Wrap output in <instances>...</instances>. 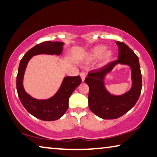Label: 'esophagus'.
Returning <instances> with one entry per match:
<instances>
[{
    "label": "esophagus",
    "instance_id": "34e87169",
    "mask_svg": "<svg viewBox=\"0 0 157 157\" xmlns=\"http://www.w3.org/2000/svg\"><path fill=\"white\" fill-rule=\"evenodd\" d=\"M80 76H81V80H82V81H85V79H86V74H85V73H81V74H80Z\"/></svg>",
    "mask_w": 157,
    "mask_h": 157
}]
</instances>
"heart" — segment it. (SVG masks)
<instances>
[{"mask_svg":"<svg viewBox=\"0 0 157 157\" xmlns=\"http://www.w3.org/2000/svg\"><path fill=\"white\" fill-rule=\"evenodd\" d=\"M112 51L111 49H106V47L103 45H97L93 48L87 54V59L90 60H97L101 58L103 61L106 62L112 57Z\"/></svg>","mask_w":157,"mask_h":157,"instance_id":"1","label":"heart"}]
</instances>
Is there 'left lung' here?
<instances>
[{
  "mask_svg": "<svg viewBox=\"0 0 157 157\" xmlns=\"http://www.w3.org/2000/svg\"><path fill=\"white\" fill-rule=\"evenodd\" d=\"M116 43L119 47L118 60L98 70L89 71L85 80V83L90 87L89 108L94 114L103 119H118L127 113L139 100L142 88V76L138 56L126 44L119 41ZM119 64L130 67L132 86L124 94L117 95L106 90L105 79Z\"/></svg>",
  "mask_w": 157,
  "mask_h": 157,
  "instance_id": "8db88e82",
  "label": "left lung"
}]
</instances>
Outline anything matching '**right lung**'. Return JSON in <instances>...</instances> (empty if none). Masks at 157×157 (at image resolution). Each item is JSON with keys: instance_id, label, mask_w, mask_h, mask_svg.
Segmentation results:
<instances>
[{"instance_id": "right-lung-1", "label": "right lung", "mask_w": 157, "mask_h": 157, "mask_svg": "<svg viewBox=\"0 0 157 157\" xmlns=\"http://www.w3.org/2000/svg\"><path fill=\"white\" fill-rule=\"evenodd\" d=\"M64 43L59 41H45L30 49L22 58L19 64L16 89L21 103L27 111L37 119L52 121L60 119L67 111L69 98L81 83L79 76H65L60 87L54 96L47 99H36L25 92L23 87V78L27 65L32 58L38 54H49L59 56L62 54Z\"/></svg>"}]
</instances>
